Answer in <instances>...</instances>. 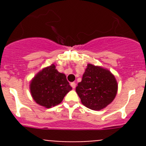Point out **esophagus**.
<instances>
[{"label":"esophagus","instance_id":"esophagus-1","mask_svg":"<svg viewBox=\"0 0 146 146\" xmlns=\"http://www.w3.org/2000/svg\"><path fill=\"white\" fill-rule=\"evenodd\" d=\"M71 86L72 87V88H76V83L74 82H71Z\"/></svg>","mask_w":146,"mask_h":146}]
</instances>
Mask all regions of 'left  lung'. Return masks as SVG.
Listing matches in <instances>:
<instances>
[{"label":"left lung","mask_w":146,"mask_h":146,"mask_svg":"<svg viewBox=\"0 0 146 146\" xmlns=\"http://www.w3.org/2000/svg\"><path fill=\"white\" fill-rule=\"evenodd\" d=\"M118 83L111 72L88 64L76 92L83 105L93 110L106 108L116 96Z\"/></svg>","instance_id":"left-lung-1"}]
</instances>
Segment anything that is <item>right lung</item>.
Returning <instances> with one entry per match:
<instances>
[{
	"label": "right lung",
	"instance_id": "right-lung-1",
	"mask_svg": "<svg viewBox=\"0 0 146 146\" xmlns=\"http://www.w3.org/2000/svg\"><path fill=\"white\" fill-rule=\"evenodd\" d=\"M30 90L34 101L46 108L60 104L66 94L72 90L66 77L52 64L44 68L33 78Z\"/></svg>",
	"mask_w": 146,
	"mask_h": 146
}]
</instances>
